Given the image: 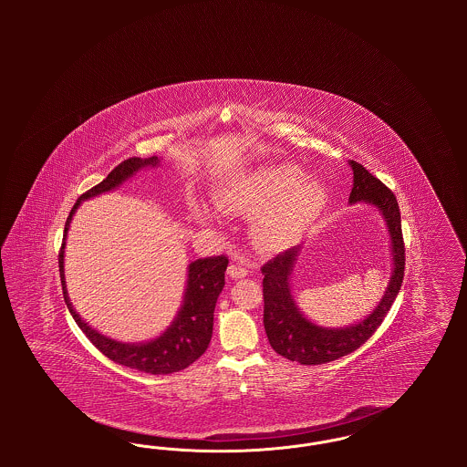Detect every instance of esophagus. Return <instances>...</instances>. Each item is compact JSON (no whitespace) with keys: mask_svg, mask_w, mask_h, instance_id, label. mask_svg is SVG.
<instances>
[{"mask_svg":"<svg viewBox=\"0 0 467 467\" xmlns=\"http://www.w3.org/2000/svg\"><path fill=\"white\" fill-rule=\"evenodd\" d=\"M227 275L231 276V278H244L248 275V269L246 267L242 266V265H229L227 267Z\"/></svg>","mask_w":467,"mask_h":467,"instance_id":"34e87169","label":"esophagus"}]
</instances>
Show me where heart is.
<instances>
[{
  "label": "heart",
  "mask_w": 467,
  "mask_h": 467,
  "mask_svg": "<svg viewBox=\"0 0 467 467\" xmlns=\"http://www.w3.org/2000/svg\"><path fill=\"white\" fill-rule=\"evenodd\" d=\"M225 213L250 217L252 238L263 250L296 244L327 204V189L294 164H267L227 182L217 194Z\"/></svg>",
  "instance_id": "b5f03b06"
}]
</instances>
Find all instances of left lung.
Here are the masks:
<instances>
[{
  "label": "left lung",
  "instance_id": "8db88e82",
  "mask_svg": "<svg viewBox=\"0 0 467 467\" xmlns=\"http://www.w3.org/2000/svg\"><path fill=\"white\" fill-rule=\"evenodd\" d=\"M354 171V187L350 202L366 201L379 208L392 240L394 273L389 287L373 313L360 324L345 329H327L311 324L296 306L290 294L289 275L299 252V244L280 252L261 267L265 296V329L269 345L276 354L305 366L326 364L339 357L348 356L366 343L394 305L404 278V240L400 229V212L394 192L362 164L350 161Z\"/></svg>",
  "mask_w": 467,
  "mask_h": 467
}]
</instances>
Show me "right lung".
<instances>
[{
  "instance_id": "right-lung-1",
  "label": "right lung",
  "mask_w": 467,
  "mask_h": 467,
  "mask_svg": "<svg viewBox=\"0 0 467 467\" xmlns=\"http://www.w3.org/2000/svg\"><path fill=\"white\" fill-rule=\"evenodd\" d=\"M157 157L140 159V157H130L124 162H120L117 168H113L109 177L98 185H94L88 192H84L77 202L73 204L69 215H67V225H65V236L59 250V273H61V285H63V296L67 303V310L82 333L88 336L90 343L103 354L109 357L113 362L145 371L150 375H170L185 369L194 360H198L204 350L210 345L212 331H213V311L219 294L223 292V275L229 265V259L225 255L217 257H204L191 263L189 266V276H187V289L183 296V305L178 311L175 322L166 329V333L161 334L156 339L141 345H128L119 343L103 334L96 333L89 327L78 315L73 310L69 297L67 294V284H65V244H67V233L71 217L80 206L84 200H89L92 196H98L101 192H107L120 185L124 180L133 177L134 173L145 166H156Z\"/></svg>"
}]
</instances>
